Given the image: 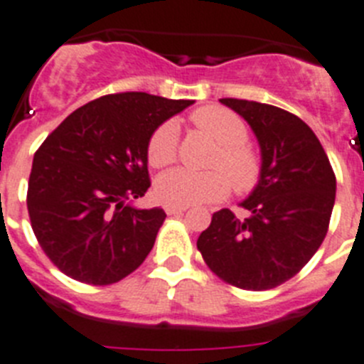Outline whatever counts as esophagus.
I'll list each match as a JSON object with an SVG mask.
<instances>
[{
  "label": "esophagus",
  "instance_id": "1",
  "mask_svg": "<svg viewBox=\"0 0 364 364\" xmlns=\"http://www.w3.org/2000/svg\"><path fill=\"white\" fill-rule=\"evenodd\" d=\"M186 210H188V206H173V204H166L167 215H178V213H184Z\"/></svg>",
  "mask_w": 364,
  "mask_h": 364
}]
</instances>
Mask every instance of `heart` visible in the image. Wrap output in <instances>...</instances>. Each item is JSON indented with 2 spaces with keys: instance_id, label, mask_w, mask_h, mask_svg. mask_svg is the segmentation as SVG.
I'll list each match as a JSON object with an SVG mask.
<instances>
[{
  "instance_id": "b5f03b06",
  "label": "heart",
  "mask_w": 364,
  "mask_h": 364,
  "mask_svg": "<svg viewBox=\"0 0 364 364\" xmlns=\"http://www.w3.org/2000/svg\"><path fill=\"white\" fill-rule=\"evenodd\" d=\"M191 121L198 130L219 145L212 161V173H191L173 169L158 176L154 193L161 203L173 206L217 203L230 191V182L237 193H248L256 188L262 175V160L245 141L248 129L245 121L220 107H203L193 112ZM178 125L167 121L152 132L147 145V158L152 167H166L176 158Z\"/></svg>"
}]
</instances>
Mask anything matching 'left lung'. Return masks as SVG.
Here are the masks:
<instances>
[{"instance_id": "1", "label": "left lung", "mask_w": 364, "mask_h": 364, "mask_svg": "<svg viewBox=\"0 0 364 364\" xmlns=\"http://www.w3.org/2000/svg\"><path fill=\"white\" fill-rule=\"evenodd\" d=\"M247 121L262 152V175L241 206L213 213L197 239L206 265L228 284L265 291L293 278L318 250L335 204L333 169L321 141L294 114L245 99H219Z\"/></svg>"}]
</instances>
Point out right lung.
Segmentation results:
<instances>
[{
    "label": "right lung",
    "instance_id": "obj_1",
    "mask_svg": "<svg viewBox=\"0 0 364 364\" xmlns=\"http://www.w3.org/2000/svg\"><path fill=\"white\" fill-rule=\"evenodd\" d=\"M193 101L145 92L105 95L62 121L34 154L27 191L33 232L70 278L116 284L136 271L166 219L141 210L152 132Z\"/></svg>",
    "mask_w": 364,
    "mask_h": 364
}]
</instances>
